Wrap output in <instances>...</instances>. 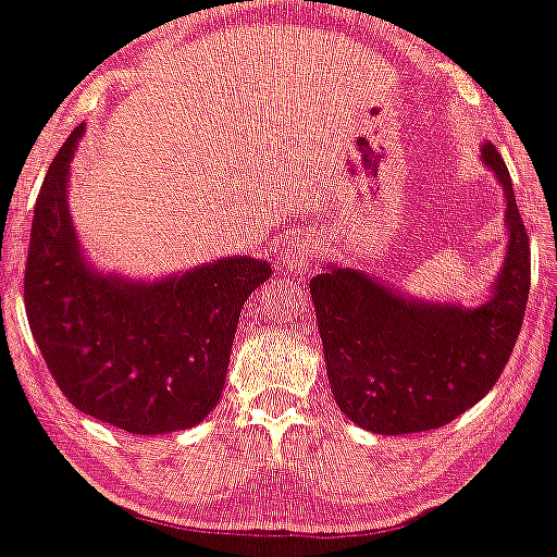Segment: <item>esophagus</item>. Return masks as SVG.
<instances>
[{
  "label": "esophagus",
  "mask_w": 557,
  "mask_h": 557,
  "mask_svg": "<svg viewBox=\"0 0 557 557\" xmlns=\"http://www.w3.org/2000/svg\"><path fill=\"white\" fill-rule=\"evenodd\" d=\"M311 259V243L306 238H293L283 243L277 253V264L287 272H306L309 270Z\"/></svg>",
  "instance_id": "1"
}]
</instances>
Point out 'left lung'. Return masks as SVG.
<instances>
[{"mask_svg":"<svg viewBox=\"0 0 557 557\" xmlns=\"http://www.w3.org/2000/svg\"><path fill=\"white\" fill-rule=\"evenodd\" d=\"M482 159L505 190L510 238L487 304H419L341 267L311 277L332 395L363 430L408 434L450 424L490 393L513 354L532 287V251L503 157L487 144Z\"/></svg>","mask_w":557,"mask_h":557,"instance_id":"1","label":"left lung"}]
</instances>
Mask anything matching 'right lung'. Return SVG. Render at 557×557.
I'll return each instance as SVG.
<instances>
[{"instance_id":"right-lung-1","label":"right lung","mask_w":557,"mask_h":557,"mask_svg":"<svg viewBox=\"0 0 557 557\" xmlns=\"http://www.w3.org/2000/svg\"><path fill=\"white\" fill-rule=\"evenodd\" d=\"M83 125L57 151L38 194L25 259V314L65 398L131 434L196 426L220 400L240 309L272 267L220 259L159 283L88 270L67 212Z\"/></svg>"}]
</instances>
